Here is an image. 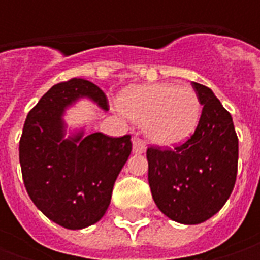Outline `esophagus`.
<instances>
[{"instance_id":"1","label":"esophagus","mask_w":260,"mask_h":260,"mask_svg":"<svg viewBox=\"0 0 260 260\" xmlns=\"http://www.w3.org/2000/svg\"><path fill=\"white\" fill-rule=\"evenodd\" d=\"M133 152L135 153H145L146 152V145L143 140H140V139H135L133 140Z\"/></svg>"}]
</instances>
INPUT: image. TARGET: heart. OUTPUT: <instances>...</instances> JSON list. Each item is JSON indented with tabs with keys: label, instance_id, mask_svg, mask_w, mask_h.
<instances>
[{
	"label": "heart",
	"instance_id": "heart-1",
	"mask_svg": "<svg viewBox=\"0 0 260 260\" xmlns=\"http://www.w3.org/2000/svg\"><path fill=\"white\" fill-rule=\"evenodd\" d=\"M120 108L128 118L143 123L146 137L159 146L184 143L201 115L194 89L175 84L132 86L120 96Z\"/></svg>",
	"mask_w": 260,
	"mask_h": 260
}]
</instances>
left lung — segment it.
I'll return each instance as SVG.
<instances>
[{"instance_id": "8db88e82", "label": "left lung", "mask_w": 260, "mask_h": 260, "mask_svg": "<svg viewBox=\"0 0 260 260\" xmlns=\"http://www.w3.org/2000/svg\"><path fill=\"white\" fill-rule=\"evenodd\" d=\"M192 86L203 105L194 135L174 150L146 152L155 204L181 224H200L221 210L235 188L239 159L230 113L210 88Z\"/></svg>"}]
</instances>
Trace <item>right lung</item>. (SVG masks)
<instances>
[{
    "label": "right lung",
    "instance_id": "obj_1",
    "mask_svg": "<svg viewBox=\"0 0 260 260\" xmlns=\"http://www.w3.org/2000/svg\"><path fill=\"white\" fill-rule=\"evenodd\" d=\"M79 98L108 110L98 86L74 78L53 85L25 118L20 165L31 201L43 214L69 230L95 224L105 214L115 179L132 152L130 136L103 133L66 137L63 114Z\"/></svg>",
    "mask_w": 260,
    "mask_h": 260
}]
</instances>
